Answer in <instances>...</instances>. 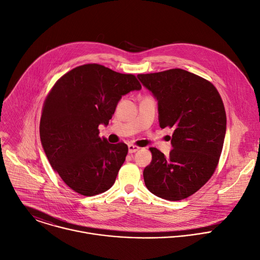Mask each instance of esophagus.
Returning <instances> with one entry per match:
<instances>
[{"label": "esophagus", "mask_w": 260, "mask_h": 260, "mask_svg": "<svg viewBox=\"0 0 260 260\" xmlns=\"http://www.w3.org/2000/svg\"><path fill=\"white\" fill-rule=\"evenodd\" d=\"M140 147L137 146V145H134V144H129L128 145V150L130 153H133V152H136Z\"/></svg>", "instance_id": "34e87169"}]
</instances>
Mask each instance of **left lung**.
<instances>
[{"label": "left lung", "mask_w": 260, "mask_h": 260, "mask_svg": "<svg viewBox=\"0 0 260 260\" xmlns=\"http://www.w3.org/2000/svg\"><path fill=\"white\" fill-rule=\"evenodd\" d=\"M158 100L160 127L174 129L168 157L150 147L143 170L147 189L168 201L183 200L213 175L221 154L226 115L212 83L181 69L137 76Z\"/></svg>", "instance_id": "1"}]
</instances>
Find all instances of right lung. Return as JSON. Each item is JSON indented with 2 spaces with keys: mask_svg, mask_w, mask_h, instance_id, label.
Returning <instances> with one entry per match:
<instances>
[{
  "mask_svg": "<svg viewBox=\"0 0 260 260\" xmlns=\"http://www.w3.org/2000/svg\"><path fill=\"white\" fill-rule=\"evenodd\" d=\"M134 75L97 63L63 75L44 102L40 137L47 159L76 192L91 197L110 189L125 162L128 146L99 137L123 95L140 90Z\"/></svg>",
  "mask_w": 260,
  "mask_h": 260,
  "instance_id": "obj_1",
  "label": "right lung"
}]
</instances>
